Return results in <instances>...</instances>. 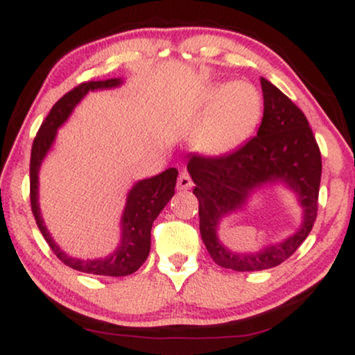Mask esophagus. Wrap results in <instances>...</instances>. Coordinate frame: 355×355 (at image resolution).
<instances>
[{
  "label": "esophagus",
  "mask_w": 355,
  "mask_h": 355,
  "mask_svg": "<svg viewBox=\"0 0 355 355\" xmlns=\"http://www.w3.org/2000/svg\"><path fill=\"white\" fill-rule=\"evenodd\" d=\"M192 187V179L189 176V173L181 171L178 178V189L179 191H187V189Z\"/></svg>",
  "instance_id": "esophagus-1"
}]
</instances>
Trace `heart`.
Here are the masks:
<instances>
[{
  "mask_svg": "<svg viewBox=\"0 0 355 355\" xmlns=\"http://www.w3.org/2000/svg\"><path fill=\"white\" fill-rule=\"evenodd\" d=\"M193 147L203 155H225L254 132L261 116V96L249 82L210 85L198 96Z\"/></svg>",
  "mask_w": 355,
  "mask_h": 355,
  "instance_id": "1",
  "label": "heart"
}]
</instances>
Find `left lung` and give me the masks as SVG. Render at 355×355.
<instances>
[{
    "mask_svg": "<svg viewBox=\"0 0 355 355\" xmlns=\"http://www.w3.org/2000/svg\"><path fill=\"white\" fill-rule=\"evenodd\" d=\"M263 118L255 137L221 157L192 155L187 171L198 198L200 234L215 263L234 271H260L288 260L312 231L318 210L322 155L305 114L270 80L260 77ZM284 183L303 207V225L293 236L257 252H231L217 239L223 217L241 209L257 188Z\"/></svg>",
    "mask_w": 355,
    "mask_h": 355,
    "instance_id": "8db88e82",
    "label": "left lung"
}]
</instances>
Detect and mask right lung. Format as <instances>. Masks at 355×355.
Wrapping results in <instances>:
<instances>
[{
    "label": "right lung",
    "instance_id": "obj_1",
    "mask_svg": "<svg viewBox=\"0 0 355 355\" xmlns=\"http://www.w3.org/2000/svg\"><path fill=\"white\" fill-rule=\"evenodd\" d=\"M123 84V79H106V80H92L77 85L76 89L60 98L53 106L50 113L43 121L38 129L37 137L32 145L31 155V205L33 216H35L37 226L55 252V255L62 263L71 266L82 273L100 275V276H128L137 271L150 254V232L152 225L157 220L159 211L166 207V203L174 196L176 187L178 169L169 168L157 176L142 179L135 182L125 198V207L121 216V241L113 254L108 257H100L94 260H80L76 257L67 255L60 245L53 241L48 232L45 223H43L40 205H38V171L43 159L50 152L55 144L56 132L62 124L66 123L77 103L94 90L114 89Z\"/></svg>",
    "mask_w": 355,
    "mask_h": 355
}]
</instances>
